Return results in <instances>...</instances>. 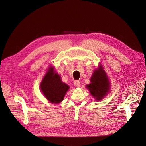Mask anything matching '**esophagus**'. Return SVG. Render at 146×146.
<instances>
[{
    "mask_svg": "<svg viewBox=\"0 0 146 146\" xmlns=\"http://www.w3.org/2000/svg\"><path fill=\"white\" fill-rule=\"evenodd\" d=\"M74 85H75V86H76V87H80V82L79 80L74 81Z\"/></svg>",
    "mask_w": 146,
    "mask_h": 146,
    "instance_id": "esophagus-1",
    "label": "esophagus"
}]
</instances>
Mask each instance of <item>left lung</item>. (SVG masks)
<instances>
[{"mask_svg":"<svg viewBox=\"0 0 146 146\" xmlns=\"http://www.w3.org/2000/svg\"><path fill=\"white\" fill-rule=\"evenodd\" d=\"M91 83L86 85L88 90L94 97L96 100H100L109 91V85L108 77L104 70L99 68L95 70L90 79Z\"/></svg>","mask_w":146,"mask_h":146,"instance_id":"left-lung-1","label":"left lung"}]
</instances>
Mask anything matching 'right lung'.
<instances>
[{"mask_svg": "<svg viewBox=\"0 0 146 146\" xmlns=\"http://www.w3.org/2000/svg\"><path fill=\"white\" fill-rule=\"evenodd\" d=\"M41 90L47 99L54 104L60 103L64 99L69 86L61 82L60 76L50 68L40 85Z\"/></svg>", "mask_w": 146, "mask_h": 146, "instance_id": "right-lung-1", "label": "right lung"}]
</instances>
